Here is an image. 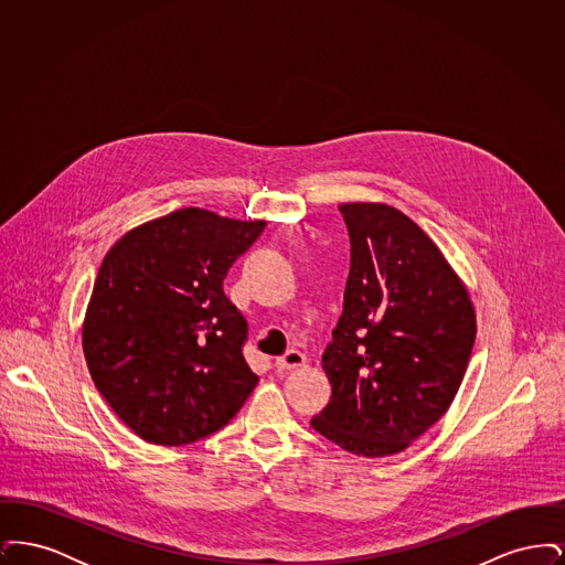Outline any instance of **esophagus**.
<instances>
[{"label": "esophagus", "instance_id": "1", "mask_svg": "<svg viewBox=\"0 0 565 565\" xmlns=\"http://www.w3.org/2000/svg\"><path fill=\"white\" fill-rule=\"evenodd\" d=\"M305 364H307L305 353H300V351L296 350L286 351L281 358L275 360V366H277L279 371H295V369H300V366H305Z\"/></svg>", "mask_w": 565, "mask_h": 565}]
</instances>
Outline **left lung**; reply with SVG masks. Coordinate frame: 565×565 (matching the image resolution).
<instances>
[{"mask_svg": "<svg viewBox=\"0 0 565 565\" xmlns=\"http://www.w3.org/2000/svg\"><path fill=\"white\" fill-rule=\"evenodd\" d=\"M351 267L323 351L332 396L313 430L353 456L404 451L454 403L477 337L470 295L401 210L343 203Z\"/></svg>", "mask_w": 565, "mask_h": 565, "instance_id": "1", "label": "left lung"}]
</instances>
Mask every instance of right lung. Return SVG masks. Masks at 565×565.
I'll use <instances>...</instances> for the list:
<instances>
[{
    "instance_id": "right-lung-1",
    "label": "right lung",
    "mask_w": 565,
    "mask_h": 565,
    "mask_svg": "<svg viewBox=\"0 0 565 565\" xmlns=\"http://www.w3.org/2000/svg\"><path fill=\"white\" fill-rule=\"evenodd\" d=\"M267 222L186 207L111 245L82 323L95 387L143 438L180 447L224 428L258 383L247 322L222 281Z\"/></svg>"
}]
</instances>
